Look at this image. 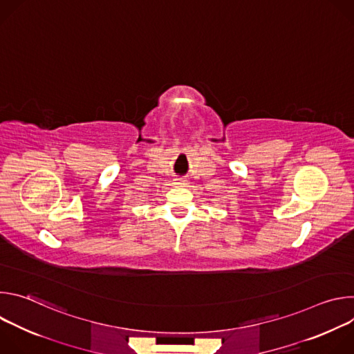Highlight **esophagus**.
Listing matches in <instances>:
<instances>
[{
  "label": "esophagus",
  "mask_w": 354,
  "mask_h": 354,
  "mask_svg": "<svg viewBox=\"0 0 354 354\" xmlns=\"http://www.w3.org/2000/svg\"><path fill=\"white\" fill-rule=\"evenodd\" d=\"M174 185H176V186H186V185H187V180H186V179H182V178H176L175 182H174Z\"/></svg>",
  "instance_id": "1"
}]
</instances>
